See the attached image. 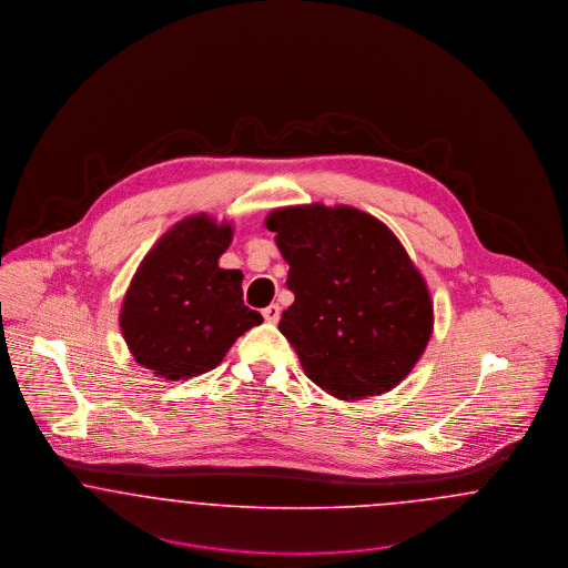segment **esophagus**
Segmentation results:
<instances>
[{
    "label": "esophagus",
    "instance_id": "34e87169",
    "mask_svg": "<svg viewBox=\"0 0 568 568\" xmlns=\"http://www.w3.org/2000/svg\"><path fill=\"white\" fill-rule=\"evenodd\" d=\"M280 305L277 303H271V305H267L265 310H263V318L267 321V323H277L280 321Z\"/></svg>",
    "mask_w": 568,
    "mask_h": 568
}]
</instances>
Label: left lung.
Listing matches in <instances>:
<instances>
[{"label":"left lung","mask_w":568,"mask_h":568,"mask_svg":"<svg viewBox=\"0 0 568 568\" xmlns=\"http://www.w3.org/2000/svg\"><path fill=\"white\" fill-rule=\"evenodd\" d=\"M265 226L291 267L286 286L295 295L280 331L307 378L339 399L397 387L434 328L427 284L399 240L348 205L282 207Z\"/></svg>","instance_id":"1"}]
</instances>
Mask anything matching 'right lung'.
<instances>
[{
	"instance_id": "right-lung-1",
	"label": "right lung",
	"mask_w": 568,
	"mask_h": 568,
	"mask_svg": "<svg viewBox=\"0 0 568 568\" xmlns=\"http://www.w3.org/2000/svg\"><path fill=\"white\" fill-rule=\"evenodd\" d=\"M231 241L229 222L196 213L162 235L134 273L121 305V333L134 361L155 376L205 374L240 335L263 323L243 305V273L217 265Z\"/></svg>"
}]
</instances>
